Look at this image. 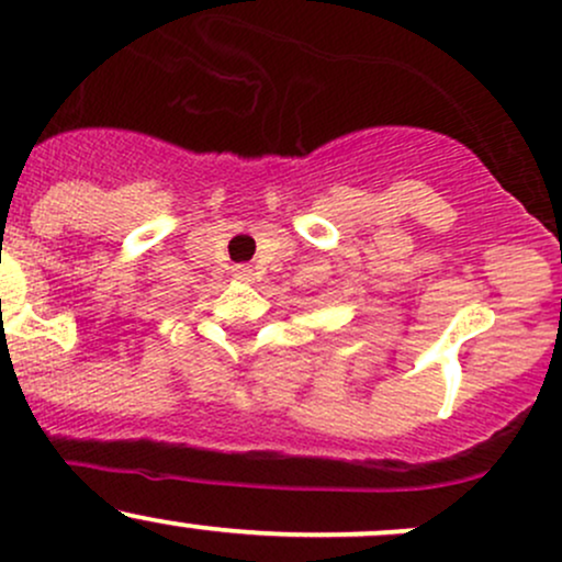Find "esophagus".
<instances>
[{"mask_svg":"<svg viewBox=\"0 0 562 562\" xmlns=\"http://www.w3.org/2000/svg\"><path fill=\"white\" fill-rule=\"evenodd\" d=\"M235 277H237V280H250V277H254V269H250L248 263H237Z\"/></svg>","mask_w":562,"mask_h":562,"instance_id":"1","label":"esophagus"}]
</instances>
